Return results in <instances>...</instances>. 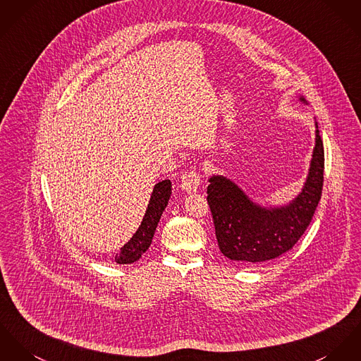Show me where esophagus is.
I'll return each instance as SVG.
<instances>
[{
  "label": "esophagus",
  "mask_w": 361,
  "mask_h": 361,
  "mask_svg": "<svg viewBox=\"0 0 361 361\" xmlns=\"http://www.w3.org/2000/svg\"><path fill=\"white\" fill-rule=\"evenodd\" d=\"M202 184V173L199 170L185 171L181 177V187L187 192H196Z\"/></svg>",
  "instance_id": "1"
}]
</instances>
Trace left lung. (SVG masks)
Returning a JSON list of instances; mask_svg holds the SVG:
<instances>
[{
	"label": "left lung",
	"instance_id": "1",
	"mask_svg": "<svg viewBox=\"0 0 361 361\" xmlns=\"http://www.w3.org/2000/svg\"><path fill=\"white\" fill-rule=\"evenodd\" d=\"M323 181L324 147L319 130L305 187L290 206L262 209L231 180L212 177L207 202L222 254L232 261L261 264L293 249L312 221L322 197Z\"/></svg>",
	"mask_w": 361,
	"mask_h": 361
}]
</instances>
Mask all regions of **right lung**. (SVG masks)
<instances>
[{
    "instance_id": "1",
    "label": "right lung",
    "mask_w": 361,
    "mask_h": 361,
    "mask_svg": "<svg viewBox=\"0 0 361 361\" xmlns=\"http://www.w3.org/2000/svg\"><path fill=\"white\" fill-rule=\"evenodd\" d=\"M171 194V183L170 180H164L154 187L151 195L145 216L141 221V225L133 238L121 249V252L116 254L115 261L118 264H132L136 262L140 257L148 250L157 225L167 206V200Z\"/></svg>"
}]
</instances>
